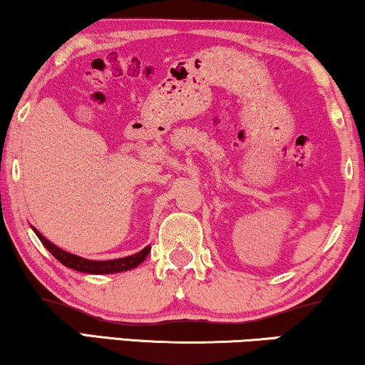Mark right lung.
<instances>
[{
    "instance_id": "obj_1",
    "label": "right lung",
    "mask_w": 365,
    "mask_h": 365,
    "mask_svg": "<svg viewBox=\"0 0 365 365\" xmlns=\"http://www.w3.org/2000/svg\"><path fill=\"white\" fill-rule=\"evenodd\" d=\"M33 231L36 232V236H38L39 241L43 242V246L46 247L48 251L51 252L59 262L64 264V266L69 267V269H74V271L86 272V274H114V272L131 271V269L138 267L139 264H141L144 259L148 257L149 251H151V246H146L143 249V251H139V252L133 254V256H128V257L111 259V261H89V259L76 256V254L63 251L61 247L54 246V244L51 241H48V239L44 237L36 227H33Z\"/></svg>"
}]
</instances>
